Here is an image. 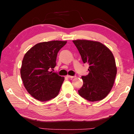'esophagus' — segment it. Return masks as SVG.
I'll use <instances>...</instances> for the list:
<instances>
[{"label":"esophagus","mask_w":134,"mask_h":134,"mask_svg":"<svg viewBox=\"0 0 134 134\" xmlns=\"http://www.w3.org/2000/svg\"><path fill=\"white\" fill-rule=\"evenodd\" d=\"M75 77L76 76H69V75H67V77L69 78V79H73V78Z\"/></svg>","instance_id":"34e87169"}]
</instances>
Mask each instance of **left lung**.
Returning a JSON list of instances; mask_svg holds the SVG:
<instances>
[{
    "mask_svg": "<svg viewBox=\"0 0 134 134\" xmlns=\"http://www.w3.org/2000/svg\"><path fill=\"white\" fill-rule=\"evenodd\" d=\"M72 42L84 63H89V74L82 76L83 86L79 94L90 102L101 100L108 96L117 72L115 60L106 45L95 41L76 40Z\"/></svg>",
    "mask_w": 134,
    "mask_h": 134,
    "instance_id": "1",
    "label": "left lung"
}]
</instances>
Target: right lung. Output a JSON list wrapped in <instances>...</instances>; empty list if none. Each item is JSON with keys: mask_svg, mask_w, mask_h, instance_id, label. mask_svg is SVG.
I'll use <instances>...</instances> for the list:
<instances>
[{"mask_svg": "<svg viewBox=\"0 0 134 134\" xmlns=\"http://www.w3.org/2000/svg\"><path fill=\"white\" fill-rule=\"evenodd\" d=\"M66 43V41L40 42L25 54L21 79L27 92L38 100H49L59 93L64 77L51 70L56 65L58 52Z\"/></svg>", "mask_w": 134, "mask_h": 134, "instance_id": "right-lung-1", "label": "right lung"}]
</instances>
